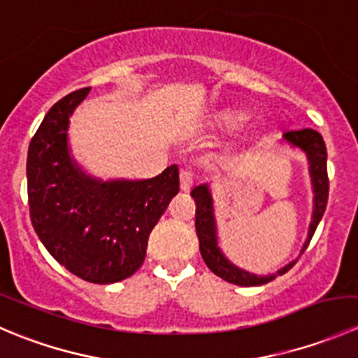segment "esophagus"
<instances>
[{"instance_id": "34e87169", "label": "esophagus", "mask_w": 358, "mask_h": 358, "mask_svg": "<svg viewBox=\"0 0 358 358\" xmlns=\"http://www.w3.org/2000/svg\"><path fill=\"white\" fill-rule=\"evenodd\" d=\"M192 173L187 171V169H182V171H180V189H182L183 192H189V190L192 189Z\"/></svg>"}]
</instances>
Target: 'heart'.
<instances>
[{
	"mask_svg": "<svg viewBox=\"0 0 358 358\" xmlns=\"http://www.w3.org/2000/svg\"><path fill=\"white\" fill-rule=\"evenodd\" d=\"M248 122H249V112L241 110V109L223 110L222 114L216 117V124L229 133L241 131Z\"/></svg>",
	"mask_w": 358,
	"mask_h": 358,
	"instance_id": "b5f03b06",
	"label": "heart"
}]
</instances>
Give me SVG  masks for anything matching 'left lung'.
I'll return each instance as SVG.
<instances>
[{
    "instance_id": "1",
    "label": "left lung",
    "mask_w": 358,
    "mask_h": 358,
    "mask_svg": "<svg viewBox=\"0 0 358 358\" xmlns=\"http://www.w3.org/2000/svg\"><path fill=\"white\" fill-rule=\"evenodd\" d=\"M284 142L296 149L303 150L308 161V175L310 183H312V194H313V211H312V222L308 225V236H306L305 244H303L299 256L303 255L306 246H308L310 239H312L313 232H315L317 225L322 220L324 211L327 206V197H329V180H327V150L326 143H324L320 133L315 129H299V131H287L282 135ZM197 206L196 211V230L197 237H199V249L201 256L208 268L211 270L215 275L220 279L227 280L236 286H263V284L270 282L275 279L277 275H282L287 270L294 266L298 258L284 265L282 268L277 270L275 273H268V275H258V273H251L248 270L241 268V266L234 265L225 255H223L222 248L218 246V225H216V215H215V201H213L211 187L209 183H201L196 185L190 192Z\"/></svg>"
}]
</instances>
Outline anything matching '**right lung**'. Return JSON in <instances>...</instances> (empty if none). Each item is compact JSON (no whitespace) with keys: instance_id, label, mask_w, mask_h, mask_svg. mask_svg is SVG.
Segmentation results:
<instances>
[{"instance_id":"add662e5","label":"right lung","mask_w":358,"mask_h":358,"mask_svg":"<svg viewBox=\"0 0 358 358\" xmlns=\"http://www.w3.org/2000/svg\"><path fill=\"white\" fill-rule=\"evenodd\" d=\"M90 88L69 93L43 119L27 152L31 222L43 246L71 273L93 284L131 277L147 241L178 194V166L147 180L90 175L69 147V124Z\"/></svg>"}]
</instances>
